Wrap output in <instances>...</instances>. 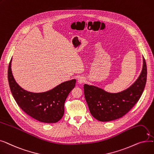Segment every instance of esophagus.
I'll return each instance as SVG.
<instances>
[{
  "label": "esophagus",
  "mask_w": 154,
  "mask_h": 154,
  "mask_svg": "<svg viewBox=\"0 0 154 154\" xmlns=\"http://www.w3.org/2000/svg\"><path fill=\"white\" fill-rule=\"evenodd\" d=\"M85 81V79L83 77H79L77 79V82L79 84H82Z\"/></svg>",
  "instance_id": "1"
}]
</instances>
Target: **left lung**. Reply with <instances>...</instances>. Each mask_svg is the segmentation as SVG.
Instances as JSON below:
<instances>
[{"instance_id": "1", "label": "left lung", "mask_w": 154, "mask_h": 154, "mask_svg": "<svg viewBox=\"0 0 154 154\" xmlns=\"http://www.w3.org/2000/svg\"><path fill=\"white\" fill-rule=\"evenodd\" d=\"M147 80V66L143 57V67L139 77L127 89L110 93L101 88L84 84L85 98L92 116L101 122H109L122 117L138 102Z\"/></svg>"}]
</instances>
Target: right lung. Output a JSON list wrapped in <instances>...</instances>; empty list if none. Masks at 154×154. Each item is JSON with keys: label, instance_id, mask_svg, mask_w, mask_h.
<instances>
[{"label": "right lung", "instance_id": "right-lung-1", "mask_svg": "<svg viewBox=\"0 0 154 154\" xmlns=\"http://www.w3.org/2000/svg\"><path fill=\"white\" fill-rule=\"evenodd\" d=\"M12 59L8 69V80L11 93L20 109L27 115L41 122L56 123L64 114V103L75 85L76 80L62 82L52 89L34 93L23 89L16 82L11 70Z\"/></svg>", "mask_w": 154, "mask_h": 154}]
</instances>
